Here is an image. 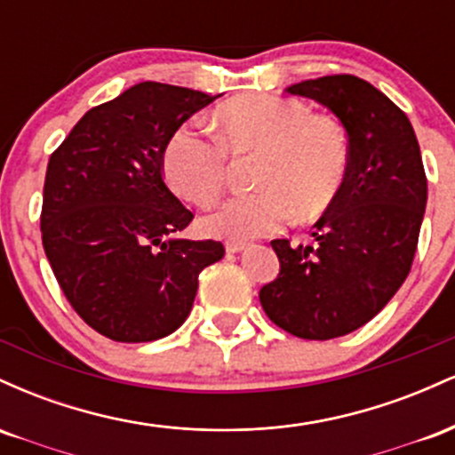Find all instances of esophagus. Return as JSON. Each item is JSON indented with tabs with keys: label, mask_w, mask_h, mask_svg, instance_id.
<instances>
[{
	"label": "esophagus",
	"mask_w": 455,
	"mask_h": 455,
	"mask_svg": "<svg viewBox=\"0 0 455 455\" xmlns=\"http://www.w3.org/2000/svg\"><path fill=\"white\" fill-rule=\"evenodd\" d=\"M248 245L250 243H245V242H233V239H228V242L224 243V248H227L228 254H235V252H242V250L248 248Z\"/></svg>",
	"instance_id": "obj_1"
}]
</instances>
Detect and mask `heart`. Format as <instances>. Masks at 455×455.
Returning <instances> with one entry per match:
<instances>
[{"mask_svg":"<svg viewBox=\"0 0 455 455\" xmlns=\"http://www.w3.org/2000/svg\"><path fill=\"white\" fill-rule=\"evenodd\" d=\"M222 140L181 126L164 149L171 188L196 207H212L228 181V154H259L257 192L228 198L203 218L207 235L233 242L269 235L293 220L321 216L340 195L348 173V139L340 122L310 113L293 98L252 93L218 111Z\"/></svg>","mask_w":455,"mask_h":455,"instance_id":"obj_1","label":"heart"}]
</instances>
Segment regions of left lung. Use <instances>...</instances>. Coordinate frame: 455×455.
<instances>
[{"instance_id": "obj_1", "label": "left lung", "mask_w": 455, "mask_h": 455, "mask_svg": "<svg viewBox=\"0 0 455 455\" xmlns=\"http://www.w3.org/2000/svg\"><path fill=\"white\" fill-rule=\"evenodd\" d=\"M286 92L321 102L340 119L348 134V173L315 224V245L271 242L280 274L259 299L284 331L331 340L377 316L409 275L427 180L409 117L368 81L331 75Z\"/></svg>"}]
</instances>
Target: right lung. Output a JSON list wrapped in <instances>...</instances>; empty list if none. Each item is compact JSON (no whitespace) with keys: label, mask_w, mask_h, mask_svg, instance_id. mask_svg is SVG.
I'll use <instances>...</instances> for the list:
<instances>
[{"label":"right lung","mask_w":455,"mask_h":455,"mask_svg":"<svg viewBox=\"0 0 455 455\" xmlns=\"http://www.w3.org/2000/svg\"><path fill=\"white\" fill-rule=\"evenodd\" d=\"M145 81L78 119L51 154L40 231L66 299L115 342H151L190 315L198 274L224 257L190 242L192 212L164 184V149L190 115L216 100Z\"/></svg>","instance_id":"1"}]
</instances>
